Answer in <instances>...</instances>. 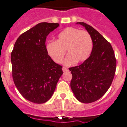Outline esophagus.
Masks as SVG:
<instances>
[{
    "mask_svg": "<svg viewBox=\"0 0 127 127\" xmlns=\"http://www.w3.org/2000/svg\"><path fill=\"white\" fill-rule=\"evenodd\" d=\"M67 70H68V69H67V67H64V66H63V71L64 72L67 71Z\"/></svg>",
    "mask_w": 127,
    "mask_h": 127,
    "instance_id": "34e87169",
    "label": "esophagus"
}]
</instances>
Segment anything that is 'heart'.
<instances>
[{
    "instance_id": "b5f03b06",
    "label": "heart",
    "mask_w": 127,
    "mask_h": 127,
    "mask_svg": "<svg viewBox=\"0 0 127 127\" xmlns=\"http://www.w3.org/2000/svg\"><path fill=\"white\" fill-rule=\"evenodd\" d=\"M92 46V37L87 31L67 28L58 35L56 41L47 42L46 50L56 63H62L66 51L68 55L64 63L71 65L85 61L90 54Z\"/></svg>"
}]
</instances>
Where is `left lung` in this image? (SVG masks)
Wrapping results in <instances>:
<instances>
[{
    "label": "left lung",
    "instance_id": "left-lung-1",
    "mask_svg": "<svg viewBox=\"0 0 127 127\" xmlns=\"http://www.w3.org/2000/svg\"><path fill=\"white\" fill-rule=\"evenodd\" d=\"M77 24L84 26L90 34L93 46L83 63L69 68L73 76L70 86L78 101L90 103L101 98L110 87L117 60L112 45L101 34L85 22Z\"/></svg>",
    "mask_w": 127,
    "mask_h": 127
}]
</instances>
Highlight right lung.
<instances>
[{
    "label": "right lung",
    "instance_id": "1",
    "mask_svg": "<svg viewBox=\"0 0 127 127\" xmlns=\"http://www.w3.org/2000/svg\"><path fill=\"white\" fill-rule=\"evenodd\" d=\"M58 23L41 22L21 34L11 53L12 78L21 95L34 103H44L53 95L63 74V66L47 54L46 37Z\"/></svg>",
    "mask_w": 127,
    "mask_h": 127
}]
</instances>
